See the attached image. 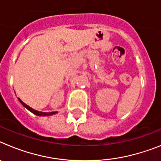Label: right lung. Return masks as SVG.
<instances>
[{
	"label": "right lung",
	"mask_w": 161,
	"mask_h": 161,
	"mask_svg": "<svg viewBox=\"0 0 161 161\" xmlns=\"http://www.w3.org/2000/svg\"><path fill=\"white\" fill-rule=\"evenodd\" d=\"M18 100H19V102L22 103V105L24 106V107L26 108V109H27L28 110H30L31 113H33L34 114L37 115V116H51V115H53V114H56V112H49V113H47V112L38 111V110H35V109H32V108L30 107L29 106H27L26 104L24 103V102H22V101L21 100L20 98H18Z\"/></svg>",
	"instance_id": "add662e5"
}]
</instances>
